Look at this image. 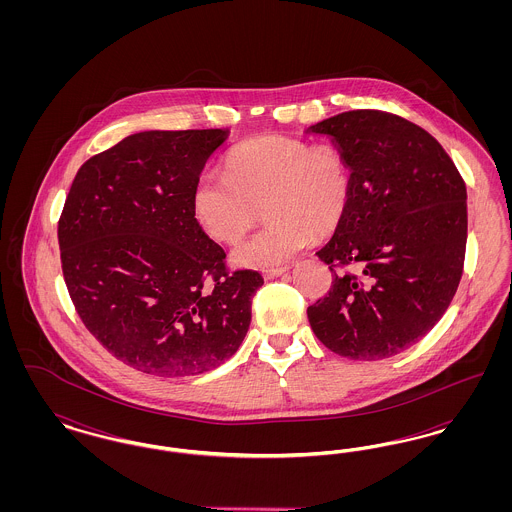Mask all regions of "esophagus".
Here are the masks:
<instances>
[{
  "instance_id": "obj_1",
  "label": "esophagus",
  "mask_w": 512,
  "mask_h": 512,
  "mask_svg": "<svg viewBox=\"0 0 512 512\" xmlns=\"http://www.w3.org/2000/svg\"><path fill=\"white\" fill-rule=\"evenodd\" d=\"M288 268L290 267H278V268H268L263 272V278L265 280H272V278H278V276H282L284 272H288Z\"/></svg>"
}]
</instances>
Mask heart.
<instances>
[{"mask_svg":"<svg viewBox=\"0 0 512 512\" xmlns=\"http://www.w3.org/2000/svg\"><path fill=\"white\" fill-rule=\"evenodd\" d=\"M351 169L338 149L290 136H265L236 147L224 174L203 172L194 188L195 217L220 242L242 240L265 201L267 226L234 249L245 267L288 263L311 238L340 226L351 199Z\"/></svg>","mask_w":512,"mask_h":512,"instance_id":"obj_1","label":"heart"}]
</instances>
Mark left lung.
Instances as JSON below:
<instances>
[{
  "label": "left lung",
  "instance_id": "8db88e82",
  "mask_svg": "<svg viewBox=\"0 0 512 512\" xmlns=\"http://www.w3.org/2000/svg\"><path fill=\"white\" fill-rule=\"evenodd\" d=\"M307 132L330 138L353 182L345 217L317 251L334 280L307 309L311 328L347 359L397 355L438 324L459 288L464 180L434 136L397 115L347 111Z\"/></svg>",
  "mask_w": 512,
  "mask_h": 512
}]
</instances>
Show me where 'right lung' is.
<instances>
[{
	"label": "right lung",
	"instance_id": "add662e5",
	"mask_svg": "<svg viewBox=\"0 0 512 512\" xmlns=\"http://www.w3.org/2000/svg\"><path fill=\"white\" fill-rule=\"evenodd\" d=\"M230 130H146L88 159L59 219L67 290L92 336L157 376H194L228 361L263 286L230 270L195 219L194 188Z\"/></svg>",
	"mask_w": 512,
	"mask_h": 512
}]
</instances>
